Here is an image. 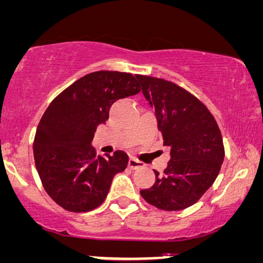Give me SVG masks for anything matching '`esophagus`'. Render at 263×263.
Listing matches in <instances>:
<instances>
[{
    "instance_id": "esophagus-1",
    "label": "esophagus",
    "mask_w": 263,
    "mask_h": 263,
    "mask_svg": "<svg viewBox=\"0 0 263 263\" xmlns=\"http://www.w3.org/2000/svg\"><path fill=\"white\" fill-rule=\"evenodd\" d=\"M128 166L132 168V170H138V168H141L144 166V163L140 161L135 160V158H129V162H128Z\"/></svg>"
}]
</instances>
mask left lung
<instances>
[{
    "instance_id": "obj_1",
    "label": "left lung",
    "mask_w": 263,
    "mask_h": 263,
    "mask_svg": "<svg viewBox=\"0 0 263 263\" xmlns=\"http://www.w3.org/2000/svg\"><path fill=\"white\" fill-rule=\"evenodd\" d=\"M142 93L155 108L163 145L171 150L168 166L150 189L140 190L150 205L180 211L200 200L215 183L224 160L218 124L207 107L177 84L137 76Z\"/></svg>"
}]
</instances>
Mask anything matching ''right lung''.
Segmentation results:
<instances>
[{
  "instance_id": "obj_1",
  "label": "right lung",
  "mask_w": 263,
  "mask_h": 263,
  "mask_svg": "<svg viewBox=\"0 0 263 263\" xmlns=\"http://www.w3.org/2000/svg\"><path fill=\"white\" fill-rule=\"evenodd\" d=\"M130 73L87 74L58 95L42 116L34 139V160L44 189L70 212H89L105 201L113 177L128 166L125 152L96 156V128L108 119L117 100L137 95Z\"/></svg>"
}]
</instances>
